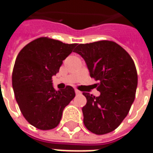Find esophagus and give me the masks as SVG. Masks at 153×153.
<instances>
[{"label":"esophagus","mask_w":153,"mask_h":153,"mask_svg":"<svg viewBox=\"0 0 153 153\" xmlns=\"http://www.w3.org/2000/svg\"><path fill=\"white\" fill-rule=\"evenodd\" d=\"M75 93H76L77 95H79V94H81V92H80V91H79V90L75 89Z\"/></svg>","instance_id":"obj_1"}]
</instances>
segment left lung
Instances as JSON below:
<instances>
[{
	"label": "left lung",
	"mask_w": 153,
	"mask_h": 153,
	"mask_svg": "<svg viewBox=\"0 0 153 153\" xmlns=\"http://www.w3.org/2000/svg\"><path fill=\"white\" fill-rule=\"evenodd\" d=\"M74 52L85 60L90 76L99 81V97L83 93L87 98L82 108L85 127L98 135L115 130L134 101L138 74L134 60L111 41L79 44Z\"/></svg>",
	"instance_id": "1"
}]
</instances>
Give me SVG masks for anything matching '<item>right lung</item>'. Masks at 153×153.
Instances as JSON below:
<instances>
[{
    "label": "right lung",
    "mask_w": 153,
    "mask_h": 153,
    "mask_svg": "<svg viewBox=\"0 0 153 153\" xmlns=\"http://www.w3.org/2000/svg\"><path fill=\"white\" fill-rule=\"evenodd\" d=\"M76 46L39 38L27 44L17 56L12 74L15 99L26 120L37 128H56L65 107L75 97L71 86L55 90L51 78Z\"/></svg>",
    "instance_id": "obj_1"
}]
</instances>
